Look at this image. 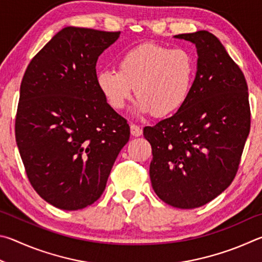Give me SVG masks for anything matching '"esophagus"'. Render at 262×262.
<instances>
[{"label": "esophagus", "mask_w": 262, "mask_h": 262, "mask_svg": "<svg viewBox=\"0 0 262 262\" xmlns=\"http://www.w3.org/2000/svg\"><path fill=\"white\" fill-rule=\"evenodd\" d=\"M130 131H131V135L134 137H140L141 135H143V130H141V127L136 125V124H131Z\"/></svg>", "instance_id": "obj_1"}]
</instances>
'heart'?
Returning <instances> with one entry per match:
<instances>
[{
  "label": "heart",
  "instance_id": "b5f03b06",
  "mask_svg": "<svg viewBox=\"0 0 262 262\" xmlns=\"http://www.w3.org/2000/svg\"><path fill=\"white\" fill-rule=\"evenodd\" d=\"M195 73V58L187 50L143 43L119 58L118 71H99L96 86L115 110L125 107L135 90L139 99L135 105L136 114L164 118L186 103Z\"/></svg>",
  "mask_w": 262,
  "mask_h": 262
}]
</instances>
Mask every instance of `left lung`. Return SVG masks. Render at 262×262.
<instances>
[{
	"label": "left lung",
	"instance_id": "8db88e82",
	"mask_svg": "<svg viewBox=\"0 0 262 262\" xmlns=\"http://www.w3.org/2000/svg\"><path fill=\"white\" fill-rule=\"evenodd\" d=\"M195 45L190 98L171 117L144 128L152 146L149 177L160 199L192 209L216 198L236 176L251 113L245 77L208 31L178 34Z\"/></svg>",
	"mask_w": 262,
	"mask_h": 262
}]
</instances>
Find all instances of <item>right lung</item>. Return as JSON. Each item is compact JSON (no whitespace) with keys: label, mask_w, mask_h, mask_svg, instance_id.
<instances>
[{"label":"right lung","mask_w":262,"mask_h":262,"mask_svg":"<svg viewBox=\"0 0 262 262\" xmlns=\"http://www.w3.org/2000/svg\"><path fill=\"white\" fill-rule=\"evenodd\" d=\"M121 32L68 26L32 58L20 84L16 143L41 198L64 210L103 193L130 126L96 86V62Z\"/></svg>","instance_id":"obj_1"}]
</instances>
